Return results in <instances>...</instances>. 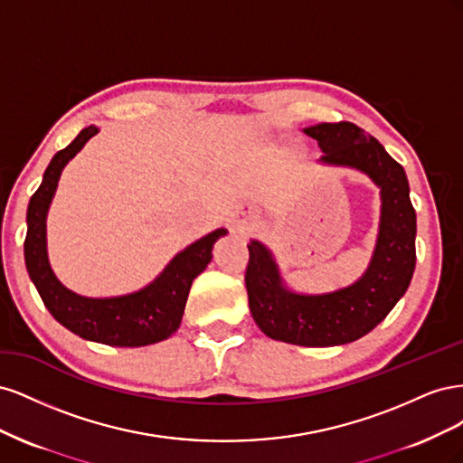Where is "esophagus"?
I'll return each mask as SVG.
<instances>
[{"label":"esophagus","mask_w":463,"mask_h":463,"mask_svg":"<svg viewBox=\"0 0 463 463\" xmlns=\"http://www.w3.org/2000/svg\"><path fill=\"white\" fill-rule=\"evenodd\" d=\"M250 226H253V223L247 222V220H235L233 232H235V233H247V232L250 230Z\"/></svg>","instance_id":"1"}]
</instances>
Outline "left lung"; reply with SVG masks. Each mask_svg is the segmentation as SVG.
Instances as JSON below:
<instances>
[{"label": "left lung", "mask_w": 463, "mask_h": 463, "mask_svg": "<svg viewBox=\"0 0 463 463\" xmlns=\"http://www.w3.org/2000/svg\"><path fill=\"white\" fill-rule=\"evenodd\" d=\"M322 150L318 164L365 174L381 189V222L367 270L330 293H299L279 272L272 250L250 240L245 286L257 326L272 340L330 347L359 340L394 309L415 270L417 218L403 167L374 137L349 121L305 128Z\"/></svg>", "instance_id": "8db88e82"}]
</instances>
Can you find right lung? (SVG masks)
Here are the masks:
<instances>
[{"mask_svg":"<svg viewBox=\"0 0 463 463\" xmlns=\"http://www.w3.org/2000/svg\"><path fill=\"white\" fill-rule=\"evenodd\" d=\"M98 131L100 129L96 125H89L48 164L42 184L26 210L24 264L52 317L82 340L118 347L156 344L170 338L179 328L193 279L213 260L214 243L228 230H214L179 250L150 284L133 293L114 298H87L65 288L50 266L46 218L63 167Z\"/></svg>","mask_w":463,"mask_h":463,"instance_id":"add662e5","label":"right lung"}]
</instances>
